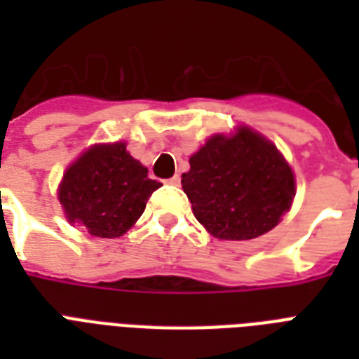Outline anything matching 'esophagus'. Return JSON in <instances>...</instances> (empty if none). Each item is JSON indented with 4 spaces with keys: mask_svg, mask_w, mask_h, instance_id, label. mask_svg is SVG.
I'll return each instance as SVG.
<instances>
[{
    "mask_svg": "<svg viewBox=\"0 0 359 359\" xmlns=\"http://www.w3.org/2000/svg\"><path fill=\"white\" fill-rule=\"evenodd\" d=\"M168 182H169V184H173V186H179L180 184V177H179V175H173V177L168 180Z\"/></svg>",
    "mask_w": 359,
    "mask_h": 359,
    "instance_id": "obj_1",
    "label": "esophagus"
}]
</instances>
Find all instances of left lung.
<instances>
[{"label":"left lung","instance_id":"left-lung-1","mask_svg":"<svg viewBox=\"0 0 359 359\" xmlns=\"http://www.w3.org/2000/svg\"><path fill=\"white\" fill-rule=\"evenodd\" d=\"M197 222L216 238L250 240L273 229L290 208L294 175L278 149L250 128L214 135L182 175Z\"/></svg>","mask_w":359,"mask_h":359}]
</instances>
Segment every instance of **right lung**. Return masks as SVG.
Returning <instances> with one entry per match:
<instances>
[{"label":"right lung","mask_w":359,"mask_h":359,"mask_svg":"<svg viewBox=\"0 0 359 359\" xmlns=\"http://www.w3.org/2000/svg\"><path fill=\"white\" fill-rule=\"evenodd\" d=\"M160 186L124 143L95 145L67 169L59 201L70 224H83L93 236L115 238L137 222Z\"/></svg>","instance_id":"1"}]
</instances>
